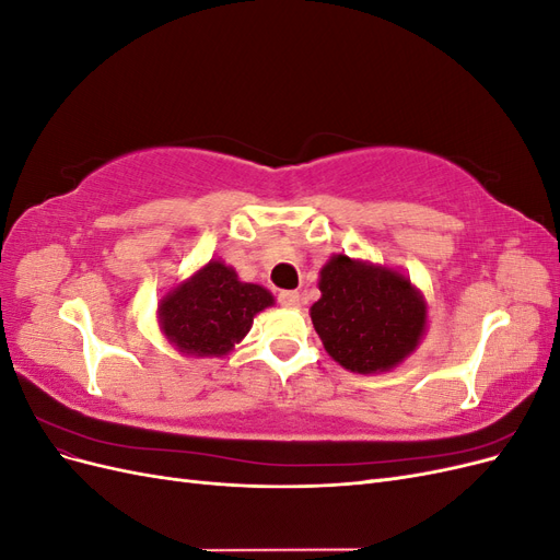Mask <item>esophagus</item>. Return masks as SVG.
Here are the masks:
<instances>
[{"instance_id":"esophagus-1","label":"esophagus","mask_w":560,"mask_h":560,"mask_svg":"<svg viewBox=\"0 0 560 560\" xmlns=\"http://www.w3.org/2000/svg\"><path fill=\"white\" fill-rule=\"evenodd\" d=\"M278 301H280V306L296 308L299 303H301V294H299V292H280V294H278Z\"/></svg>"}]
</instances>
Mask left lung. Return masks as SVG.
<instances>
[{"mask_svg": "<svg viewBox=\"0 0 560 560\" xmlns=\"http://www.w3.org/2000/svg\"><path fill=\"white\" fill-rule=\"evenodd\" d=\"M311 317L331 358L358 374L399 364L425 331L428 308L397 270L336 254L322 268Z\"/></svg>", "mask_w": 560, "mask_h": 560, "instance_id": "left-lung-1", "label": "left lung"}]
</instances>
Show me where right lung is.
Wrapping results in <instances>:
<instances>
[{
	"label": "right lung",
	"mask_w": 560,
	"mask_h": 560,
	"mask_svg": "<svg viewBox=\"0 0 560 560\" xmlns=\"http://www.w3.org/2000/svg\"><path fill=\"white\" fill-rule=\"evenodd\" d=\"M273 303L264 287L241 282L222 261L179 284L161 301V327L179 352L219 358L249 331L252 319Z\"/></svg>",
	"instance_id": "1"
}]
</instances>
